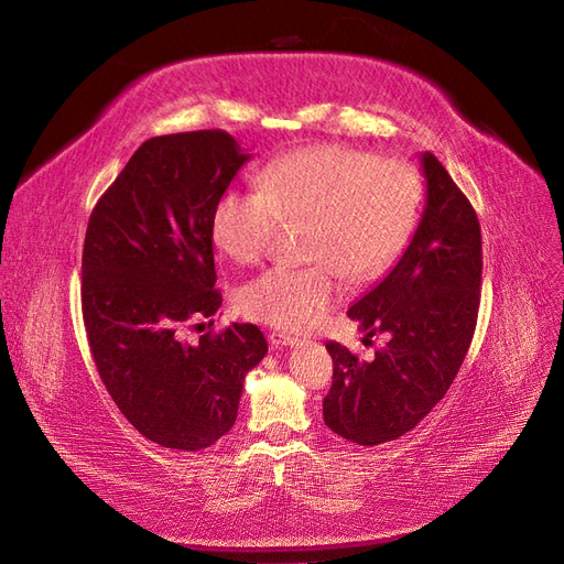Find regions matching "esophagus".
<instances>
[{
    "label": "esophagus",
    "mask_w": 564,
    "mask_h": 564,
    "mask_svg": "<svg viewBox=\"0 0 564 564\" xmlns=\"http://www.w3.org/2000/svg\"><path fill=\"white\" fill-rule=\"evenodd\" d=\"M270 344L275 346V348H292V346H299V336L284 334V332H272L270 334Z\"/></svg>",
    "instance_id": "34e87169"
}]
</instances>
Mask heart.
I'll return each mask as SVG.
<instances>
[{
    "label": "heart",
    "instance_id": "b5f03b06",
    "mask_svg": "<svg viewBox=\"0 0 564 564\" xmlns=\"http://www.w3.org/2000/svg\"><path fill=\"white\" fill-rule=\"evenodd\" d=\"M416 166L367 150L317 143L268 164L261 185L216 204L214 242L232 261H263L284 224H308L303 268L265 270L240 289V311L270 327L305 332L344 292L398 259L421 212Z\"/></svg>",
    "mask_w": 564,
    "mask_h": 564
}]
</instances>
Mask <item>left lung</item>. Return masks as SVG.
Here are the masks:
<instances>
[{
  "mask_svg": "<svg viewBox=\"0 0 564 564\" xmlns=\"http://www.w3.org/2000/svg\"><path fill=\"white\" fill-rule=\"evenodd\" d=\"M421 164L425 209L412 242L348 311L367 336L386 332L390 340L371 360L327 344L334 381L322 402L324 423L362 447L398 440L447 395L480 308V220L433 152H423Z\"/></svg>",
  "mask_w": 564,
  "mask_h": 564,
  "instance_id": "left-lung-1",
  "label": "left lung"
}]
</instances>
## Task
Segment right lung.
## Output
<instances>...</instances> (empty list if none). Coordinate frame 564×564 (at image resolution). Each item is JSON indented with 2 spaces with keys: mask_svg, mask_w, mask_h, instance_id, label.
I'll return each instance as SVG.
<instances>
[{
  "mask_svg": "<svg viewBox=\"0 0 564 564\" xmlns=\"http://www.w3.org/2000/svg\"><path fill=\"white\" fill-rule=\"evenodd\" d=\"M249 160L228 131L155 135L96 202L82 251V315L100 381L127 421L197 452L237 419L247 371L268 352L256 324L199 344L183 327L220 308L214 214Z\"/></svg>",
  "mask_w": 564,
  "mask_h": 564,
  "instance_id": "right-lung-1",
  "label": "right lung"
}]
</instances>
